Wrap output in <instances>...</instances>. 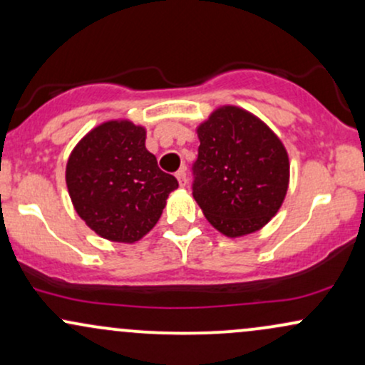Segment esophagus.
Listing matches in <instances>:
<instances>
[{
  "instance_id": "1",
  "label": "esophagus",
  "mask_w": 365,
  "mask_h": 365,
  "mask_svg": "<svg viewBox=\"0 0 365 365\" xmlns=\"http://www.w3.org/2000/svg\"><path fill=\"white\" fill-rule=\"evenodd\" d=\"M177 178H178V183H180V187H185L187 185V171H185V168H182V170H178L177 171Z\"/></svg>"
}]
</instances>
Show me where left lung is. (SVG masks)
<instances>
[{"instance_id":"obj_1","label":"left lung","mask_w":365,"mask_h":365,"mask_svg":"<svg viewBox=\"0 0 365 365\" xmlns=\"http://www.w3.org/2000/svg\"><path fill=\"white\" fill-rule=\"evenodd\" d=\"M197 135L192 194L204 216L226 237L257 232L287 195L290 163L282 140L237 106L216 110Z\"/></svg>"}]
</instances>
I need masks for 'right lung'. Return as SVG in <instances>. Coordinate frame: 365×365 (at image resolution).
I'll return each mask as SVG.
<instances>
[{
	"label": "right lung",
	"mask_w": 365,
	"mask_h": 365,
	"mask_svg": "<svg viewBox=\"0 0 365 365\" xmlns=\"http://www.w3.org/2000/svg\"><path fill=\"white\" fill-rule=\"evenodd\" d=\"M66 187L77 215L99 237L133 244L153 230L170 192L173 175L159 170L145 149V130L113 120L91 130L66 163Z\"/></svg>",
	"instance_id": "1"
}]
</instances>
